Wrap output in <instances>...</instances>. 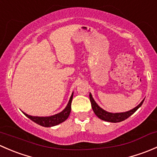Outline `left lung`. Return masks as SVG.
Returning <instances> with one entry per match:
<instances>
[{
  "label": "left lung",
  "instance_id": "8db88e82",
  "mask_svg": "<svg viewBox=\"0 0 157 157\" xmlns=\"http://www.w3.org/2000/svg\"><path fill=\"white\" fill-rule=\"evenodd\" d=\"M90 102H91V106L93 108V112L96 114V116L98 118H99L100 119L104 120V121H109V122H120V121H122L124 120L127 119L128 118H129L132 114H134L136 111L137 110L144 102V99L137 107H135L134 109H133L132 110H130L128 112H121V113H110V112H106V111L103 110L102 109H101L99 105L96 104V102H95L93 98L92 97V95L90 93Z\"/></svg>",
  "mask_w": 157,
  "mask_h": 157
}]
</instances>
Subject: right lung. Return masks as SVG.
Returning <instances> with one entry per match:
<instances>
[{
	"mask_svg": "<svg viewBox=\"0 0 157 157\" xmlns=\"http://www.w3.org/2000/svg\"><path fill=\"white\" fill-rule=\"evenodd\" d=\"M72 99L73 93L72 95H71V98H70V100L67 107H66L61 112L56 114V115H52V116L35 117L27 115V114L24 113V112H23V113H24V115H26L27 118H29L30 120H32V121L36 122V124H39V125L43 126V127H52V126L57 125V124L63 122V121H64L67 118H68L71 110V102H72Z\"/></svg>",
	"mask_w": 157,
	"mask_h": 157,
	"instance_id": "right-lung-1",
	"label": "right lung"
}]
</instances>
